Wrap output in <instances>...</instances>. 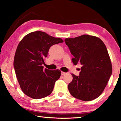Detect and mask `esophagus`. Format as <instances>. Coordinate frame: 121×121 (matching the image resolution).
Returning a JSON list of instances; mask_svg holds the SVG:
<instances>
[{"label":"esophagus","instance_id":"obj_1","mask_svg":"<svg viewBox=\"0 0 121 121\" xmlns=\"http://www.w3.org/2000/svg\"><path fill=\"white\" fill-rule=\"evenodd\" d=\"M65 74H67L66 73L63 72V71H62V72H61V75H65Z\"/></svg>","mask_w":121,"mask_h":121}]
</instances>
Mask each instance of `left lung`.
I'll return each instance as SVG.
<instances>
[{
  "mask_svg": "<svg viewBox=\"0 0 121 121\" xmlns=\"http://www.w3.org/2000/svg\"><path fill=\"white\" fill-rule=\"evenodd\" d=\"M73 65H82L79 76L72 73L69 84L71 95L83 101H91L99 97L112 73V63L107 49L100 38L83 35L74 38H65Z\"/></svg>",
  "mask_w": 121,
  "mask_h": 121,
  "instance_id": "1",
  "label": "left lung"
}]
</instances>
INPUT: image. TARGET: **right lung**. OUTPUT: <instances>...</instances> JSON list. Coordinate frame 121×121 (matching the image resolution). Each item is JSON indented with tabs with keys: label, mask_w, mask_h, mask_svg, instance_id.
Listing matches in <instances>:
<instances>
[{
	"label": "right lung",
	"mask_w": 121,
	"mask_h": 121,
	"mask_svg": "<svg viewBox=\"0 0 121 121\" xmlns=\"http://www.w3.org/2000/svg\"><path fill=\"white\" fill-rule=\"evenodd\" d=\"M63 42L60 38L39 31L30 32L20 41L14 56V67L21 89L28 97L38 99L52 93L61 71L44 69L42 65L51 47Z\"/></svg>",
	"instance_id": "right-lung-1"
}]
</instances>
